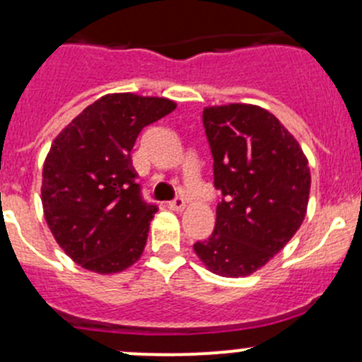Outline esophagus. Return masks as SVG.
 Segmentation results:
<instances>
[{
	"label": "esophagus",
	"mask_w": 362,
	"mask_h": 362,
	"mask_svg": "<svg viewBox=\"0 0 362 362\" xmlns=\"http://www.w3.org/2000/svg\"><path fill=\"white\" fill-rule=\"evenodd\" d=\"M168 206L171 208V210H182V208L185 206V202H184V198H182V196H175L173 199H171L170 203H168Z\"/></svg>",
	"instance_id": "obj_1"
}]
</instances>
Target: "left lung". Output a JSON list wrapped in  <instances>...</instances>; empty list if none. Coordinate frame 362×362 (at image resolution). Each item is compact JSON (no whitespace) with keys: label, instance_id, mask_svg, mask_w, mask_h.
<instances>
[{"label":"left lung","instance_id":"obj_1","mask_svg":"<svg viewBox=\"0 0 362 362\" xmlns=\"http://www.w3.org/2000/svg\"><path fill=\"white\" fill-rule=\"evenodd\" d=\"M221 191L217 221L194 252L210 272L247 276L286 247L301 226L310 194L308 160L275 115L254 105L203 110Z\"/></svg>","mask_w":362,"mask_h":362}]
</instances>
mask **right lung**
Listing matches in <instances>:
<instances>
[{
    "instance_id": "obj_1",
    "label": "right lung",
    "mask_w": 362,
    "mask_h": 362,
    "mask_svg": "<svg viewBox=\"0 0 362 362\" xmlns=\"http://www.w3.org/2000/svg\"><path fill=\"white\" fill-rule=\"evenodd\" d=\"M177 108L164 98L107 94L54 140L43 164L42 203L54 238L76 264L117 273L138 261L158 211L131 163L138 134Z\"/></svg>"
}]
</instances>
